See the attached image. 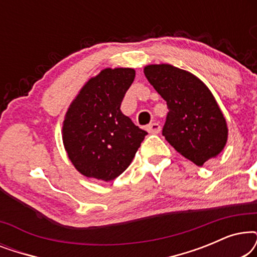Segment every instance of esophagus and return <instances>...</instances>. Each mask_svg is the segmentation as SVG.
<instances>
[{
    "mask_svg": "<svg viewBox=\"0 0 257 257\" xmlns=\"http://www.w3.org/2000/svg\"><path fill=\"white\" fill-rule=\"evenodd\" d=\"M147 131H149V133H152V135H157V133L160 132V125L158 124V122H153V124H150L149 126H147Z\"/></svg>",
    "mask_w": 257,
    "mask_h": 257,
    "instance_id": "34e87169",
    "label": "esophagus"
}]
</instances>
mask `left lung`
<instances>
[{
	"label": "left lung",
	"instance_id": "1",
	"mask_svg": "<svg viewBox=\"0 0 257 257\" xmlns=\"http://www.w3.org/2000/svg\"><path fill=\"white\" fill-rule=\"evenodd\" d=\"M144 72L167 103L163 127L167 142L198 166L215 158L226 145L228 128L208 87L191 72L170 64L147 65Z\"/></svg>",
	"mask_w": 257,
	"mask_h": 257
}]
</instances>
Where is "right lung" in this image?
<instances>
[{
  "mask_svg": "<svg viewBox=\"0 0 257 257\" xmlns=\"http://www.w3.org/2000/svg\"><path fill=\"white\" fill-rule=\"evenodd\" d=\"M136 71L105 69L91 78L66 112L63 143L78 172L87 178L111 181L130 166L146 131L120 111Z\"/></svg>",
  "mask_w": 257,
  "mask_h": 257,
  "instance_id": "1",
  "label": "right lung"
}]
</instances>
